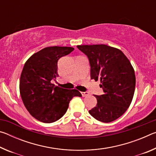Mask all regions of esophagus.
Returning a JSON list of instances; mask_svg holds the SVG:
<instances>
[{"label": "esophagus", "mask_w": 156, "mask_h": 156, "mask_svg": "<svg viewBox=\"0 0 156 156\" xmlns=\"http://www.w3.org/2000/svg\"><path fill=\"white\" fill-rule=\"evenodd\" d=\"M81 94H82V96H83V97H86V96H89V94L88 93V92L85 91V92H81Z\"/></svg>", "instance_id": "1"}]
</instances>
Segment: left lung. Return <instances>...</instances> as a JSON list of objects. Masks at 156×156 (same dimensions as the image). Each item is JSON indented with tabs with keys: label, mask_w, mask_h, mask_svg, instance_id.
<instances>
[{
	"label": "left lung",
	"mask_w": 156,
	"mask_h": 156,
	"mask_svg": "<svg viewBox=\"0 0 156 156\" xmlns=\"http://www.w3.org/2000/svg\"><path fill=\"white\" fill-rule=\"evenodd\" d=\"M77 47L88 57L91 78L100 81L104 92L95 96L97 105L89 113L102 122L118 119L130 106L135 91V72L130 61L121 50L106 44Z\"/></svg>",
	"instance_id": "obj_1"
}]
</instances>
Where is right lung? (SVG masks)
Segmentation results:
<instances>
[{
	"label": "right lung",
	"instance_id": "right-lung-1",
	"mask_svg": "<svg viewBox=\"0 0 156 156\" xmlns=\"http://www.w3.org/2000/svg\"><path fill=\"white\" fill-rule=\"evenodd\" d=\"M70 47H48L34 54L23 67L20 94L25 107L36 120L56 122L67 112L70 100L81 97L77 89H67L51 83L58 76V60L73 51Z\"/></svg>",
	"mask_w": 156,
	"mask_h": 156
}]
</instances>
